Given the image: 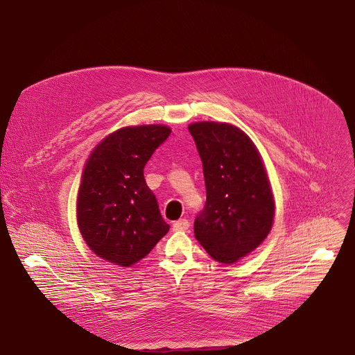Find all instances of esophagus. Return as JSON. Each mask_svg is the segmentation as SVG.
<instances>
[{"label": "esophagus", "mask_w": 355, "mask_h": 355, "mask_svg": "<svg viewBox=\"0 0 355 355\" xmlns=\"http://www.w3.org/2000/svg\"><path fill=\"white\" fill-rule=\"evenodd\" d=\"M189 227V222L187 220V219H180V220H177V222H174V225H173V229L174 230H177V232H180V230H187Z\"/></svg>", "instance_id": "esophagus-1"}]
</instances>
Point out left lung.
<instances>
[{"label":"left lung","instance_id":"1","mask_svg":"<svg viewBox=\"0 0 355 355\" xmlns=\"http://www.w3.org/2000/svg\"><path fill=\"white\" fill-rule=\"evenodd\" d=\"M204 167L207 202L193 223L195 239L208 254L233 264L268 236L274 198L254 143L229 123L188 126Z\"/></svg>","mask_w":355,"mask_h":355}]
</instances>
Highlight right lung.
<instances>
[{"label": "right lung", "instance_id": "obj_1", "mask_svg": "<svg viewBox=\"0 0 355 355\" xmlns=\"http://www.w3.org/2000/svg\"><path fill=\"white\" fill-rule=\"evenodd\" d=\"M170 133L164 125L122 128L101 141L85 163L77 223L87 245L108 263L133 266L170 229L143 175Z\"/></svg>", "mask_w": 355, "mask_h": 355}]
</instances>
